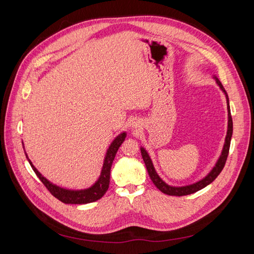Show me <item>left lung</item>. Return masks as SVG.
<instances>
[{
	"mask_svg": "<svg viewBox=\"0 0 254 254\" xmlns=\"http://www.w3.org/2000/svg\"><path fill=\"white\" fill-rule=\"evenodd\" d=\"M216 79V82L218 83V86L220 87V89L225 92V94L227 96V105H228V131H227V136H226V141H225V145H224V149H222L221 156L219 157L216 165L213 167V170L211 171V173L207 175L206 177L200 181H198L194 184H190V186H187V187H171L166 184L162 179L160 178L158 176V174L155 171V167L152 165L151 160L148 156L147 151H146L143 147L141 148V153H142V158L144 160V163L146 165V168H147L148 175L150 177L151 181L153 182V184L157 187V189H159L162 193L170 195V196H186V195H190L196 193V191L202 190L203 188H205L206 186H209L210 183H212L215 179L217 178V176L221 173L222 168L225 167L226 161L229 155V149H230V143H231V137H232V132H233V122H232V117H231V111H230V106H229V98L227 95V92L225 91L224 87H222L221 82L215 77Z\"/></svg>",
	"mask_w": 254,
	"mask_h": 254,
	"instance_id": "1",
	"label": "left lung"
}]
</instances>
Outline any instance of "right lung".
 Here are the masks:
<instances>
[{
	"label": "right lung",
	"instance_id": "obj_1",
	"mask_svg": "<svg viewBox=\"0 0 254 254\" xmlns=\"http://www.w3.org/2000/svg\"><path fill=\"white\" fill-rule=\"evenodd\" d=\"M126 137V133L123 132L119 136H117L114 139V141L111 143L110 147L107 151V155L105 158V162L103 165V170L101 173V177L99 179L93 184L91 188L87 190H65V189H61L55 184L51 183L48 179H45L44 177L36 170V167L33 165V163L30 162V160L28 159L26 152V158L28 160V162L32 166L33 171L37 175L38 178L40 179V181L44 184V187L47 188L50 193L57 198L58 200L64 203H71V204H84V203H90V202H94L98 199H101L107 190H108L109 188V182H110V171H111V165L113 160L115 158V155L120 148V146L122 143L124 142ZM24 148V147H23Z\"/></svg>",
	"mask_w": 254,
	"mask_h": 254
}]
</instances>
